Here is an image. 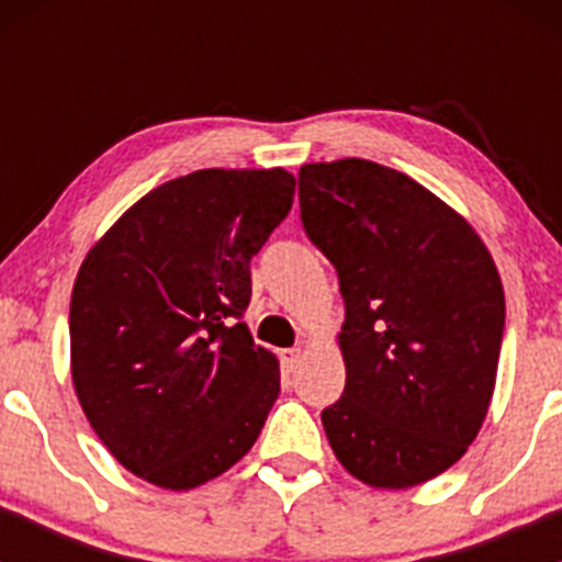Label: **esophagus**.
<instances>
[{"label":"esophagus","mask_w":562,"mask_h":562,"mask_svg":"<svg viewBox=\"0 0 562 562\" xmlns=\"http://www.w3.org/2000/svg\"><path fill=\"white\" fill-rule=\"evenodd\" d=\"M302 359H304V350H302V348H288V350H282V367H285L288 372L296 370V367L302 364Z\"/></svg>","instance_id":"obj_1"}]
</instances>
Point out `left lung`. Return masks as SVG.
I'll return each mask as SVG.
<instances>
[{
  "instance_id": "obj_1",
  "label": "left lung",
  "mask_w": 562,
  "mask_h": 562,
  "mask_svg": "<svg viewBox=\"0 0 562 562\" xmlns=\"http://www.w3.org/2000/svg\"><path fill=\"white\" fill-rule=\"evenodd\" d=\"M299 203L345 302V391L321 413L328 443L364 484H424L490 411L506 328L495 260L427 187L359 157L302 166Z\"/></svg>"
}]
</instances>
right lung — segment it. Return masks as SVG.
<instances>
[{"label":"right lung","instance_id":"right-lung-1","mask_svg":"<svg viewBox=\"0 0 562 562\" xmlns=\"http://www.w3.org/2000/svg\"><path fill=\"white\" fill-rule=\"evenodd\" d=\"M293 192L282 168L179 176L130 206L78 269L72 386L105 449L149 484H206L263 429L280 364L241 315L249 260Z\"/></svg>","mask_w":562,"mask_h":562}]
</instances>
